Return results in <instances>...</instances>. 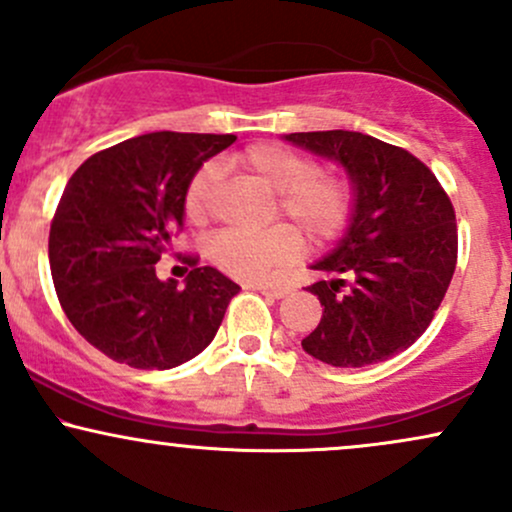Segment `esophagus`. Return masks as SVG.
Returning <instances> with one entry per match:
<instances>
[{"label": "esophagus", "instance_id": "1", "mask_svg": "<svg viewBox=\"0 0 512 512\" xmlns=\"http://www.w3.org/2000/svg\"><path fill=\"white\" fill-rule=\"evenodd\" d=\"M252 289H257L260 293H264V296H272V298H284L291 293V286L286 284H257L252 286Z\"/></svg>", "mask_w": 512, "mask_h": 512}]
</instances>
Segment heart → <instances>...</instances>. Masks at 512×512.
Wrapping results in <instances>:
<instances>
[{"instance_id":"obj_1","label":"heart","mask_w":512,"mask_h":512,"mask_svg":"<svg viewBox=\"0 0 512 512\" xmlns=\"http://www.w3.org/2000/svg\"><path fill=\"white\" fill-rule=\"evenodd\" d=\"M236 166L279 195V211L308 240L337 236L349 219L351 190L344 180L320 175L308 156L281 144H252L236 156ZM219 166L199 168L185 192L190 219H202L211 192L219 185ZM209 260L221 272L243 281H260L272 269L284 267L298 255V238L291 228L274 226L260 233L223 231L207 245Z\"/></svg>"}]
</instances>
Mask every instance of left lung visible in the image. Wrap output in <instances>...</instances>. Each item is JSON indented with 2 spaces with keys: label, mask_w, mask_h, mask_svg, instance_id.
Returning <instances> with one entry per match:
<instances>
[{
  "label": "left lung",
  "mask_w": 512,
  "mask_h": 512,
  "mask_svg": "<svg viewBox=\"0 0 512 512\" xmlns=\"http://www.w3.org/2000/svg\"><path fill=\"white\" fill-rule=\"evenodd\" d=\"M334 161L351 185L342 238L310 269L322 308L301 346L337 368H363L409 349L431 325L457 262L455 209L409 151L346 129L284 134Z\"/></svg>",
  "instance_id": "8db88e82"
}]
</instances>
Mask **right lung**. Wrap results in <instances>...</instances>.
I'll return each instance as SVG.
<instances>
[{
    "mask_svg": "<svg viewBox=\"0 0 512 512\" xmlns=\"http://www.w3.org/2000/svg\"><path fill=\"white\" fill-rule=\"evenodd\" d=\"M233 134L151 132L93 154L69 178L50 226V269L69 322L117 363L166 370L219 332L236 281L214 267L161 281L156 262L185 223L195 173Z\"/></svg>",
    "mask_w": 512,
    "mask_h": 512,
    "instance_id": "right-lung-1",
    "label": "right lung"
}]
</instances>
